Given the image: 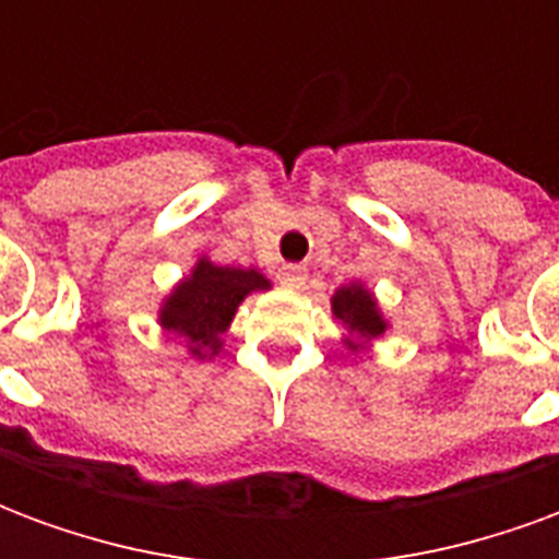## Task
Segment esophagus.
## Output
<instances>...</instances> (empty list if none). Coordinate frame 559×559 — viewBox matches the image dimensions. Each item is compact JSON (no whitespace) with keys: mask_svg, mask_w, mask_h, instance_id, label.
I'll return each instance as SVG.
<instances>
[{"mask_svg":"<svg viewBox=\"0 0 559 559\" xmlns=\"http://www.w3.org/2000/svg\"><path fill=\"white\" fill-rule=\"evenodd\" d=\"M305 278H308V275H305L302 266H284V269H281V284H287V287H296V290H299V287L305 284Z\"/></svg>","mask_w":559,"mask_h":559,"instance_id":"obj_1","label":"esophagus"}]
</instances>
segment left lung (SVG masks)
<instances>
[{
  "label": "left lung",
  "mask_w": 559,
  "mask_h": 559,
  "mask_svg": "<svg viewBox=\"0 0 559 559\" xmlns=\"http://www.w3.org/2000/svg\"><path fill=\"white\" fill-rule=\"evenodd\" d=\"M332 311L338 320H344L347 326L359 335V338H377L383 335V317L377 314V305L371 299V293L362 287H341L332 299Z\"/></svg>",
  "instance_id": "8db88e82"
}]
</instances>
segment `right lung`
<instances>
[{
    "label": "right lung",
    "instance_id": "obj_1",
    "mask_svg": "<svg viewBox=\"0 0 559 559\" xmlns=\"http://www.w3.org/2000/svg\"><path fill=\"white\" fill-rule=\"evenodd\" d=\"M269 281L257 269L215 266L200 260L194 275L182 281L160 311V326L182 335L191 350H218L221 332L230 326L236 308L251 290H266Z\"/></svg>",
    "mask_w": 559,
    "mask_h": 559
}]
</instances>
